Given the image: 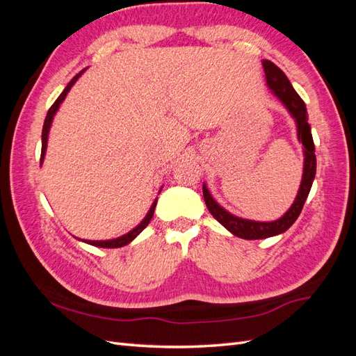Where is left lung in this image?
<instances>
[{"mask_svg":"<svg viewBox=\"0 0 356 356\" xmlns=\"http://www.w3.org/2000/svg\"><path fill=\"white\" fill-rule=\"evenodd\" d=\"M263 67L266 72V80L268 88L277 96L281 102L286 106V110L296 118L297 123V136L298 141H301L305 147V169H303V178H301V184L297 193V197L285 213L276 221L270 222H261V221H252V220H243L239 217H234L230 212L221 208L220 204L213 200L207 184H203V197L204 203L212 213V217L222 224L230 233L242 239L254 241V239H266L270 236L281 234L286 232L291 225L296 222L298 215L305 207V202L309 196V191L314 184L315 174H316V156H315V144L314 138H312L310 124L307 123V110L303 99L300 98L298 93L294 90L293 84L289 83L288 77L284 74L281 68H277L273 62L263 60Z\"/></svg>","mask_w":356,"mask_h":356,"instance_id":"obj_1","label":"left lung"}]
</instances>
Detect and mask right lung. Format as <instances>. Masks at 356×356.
Wrapping results in <instances>:
<instances>
[{
  "mask_svg": "<svg viewBox=\"0 0 356 356\" xmlns=\"http://www.w3.org/2000/svg\"><path fill=\"white\" fill-rule=\"evenodd\" d=\"M81 74H83V71H80V72H79L77 75H75V77L68 83L67 88L63 89V92L59 95V98L55 101V104H53V105L50 106V110H49V113H47V115H46L44 126H42V135H41V163H42V159H44V154H46L47 138H49V131H50V126H51V122H53V117H55V114H56V111H58V108H59V105L63 102V99H65L67 93H68L70 89L72 88V84H74L75 81H77V79L80 77ZM156 204H157V200H154V203L152 204V208H149L148 213L145 215V218H144L141 222H139L134 230H131L129 233L120 236V238L110 239V241H83V242L90 243V245H93V246H99V248H120V246H124V245H127V243H131V242L136 238V236L147 227L148 222L152 221L154 209H156Z\"/></svg>",
  "mask_w": 356,
  "mask_h": 356,
  "instance_id": "add662e5",
  "label": "right lung"
}]
</instances>
